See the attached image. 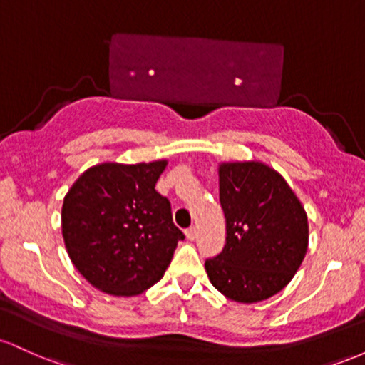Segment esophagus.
<instances>
[{
  "instance_id": "obj_1",
  "label": "esophagus",
  "mask_w": 365,
  "mask_h": 365,
  "mask_svg": "<svg viewBox=\"0 0 365 365\" xmlns=\"http://www.w3.org/2000/svg\"><path fill=\"white\" fill-rule=\"evenodd\" d=\"M185 235H187L188 240H195V238H197V230L194 228V226H190V228H188L187 232H185Z\"/></svg>"
}]
</instances>
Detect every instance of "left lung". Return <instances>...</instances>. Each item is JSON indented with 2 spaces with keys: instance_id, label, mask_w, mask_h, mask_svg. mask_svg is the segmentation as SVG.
Wrapping results in <instances>:
<instances>
[{
  "instance_id": "8db88e82",
  "label": "left lung",
  "mask_w": 365,
  "mask_h": 365,
  "mask_svg": "<svg viewBox=\"0 0 365 365\" xmlns=\"http://www.w3.org/2000/svg\"><path fill=\"white\" fill-rule=\"evenodd\" d=\"M226 244L206 261L212 287L254 304L282 292L309 245L305 209L278 171L257 161L220 165Z\"/></svg>"
}]
</instances>
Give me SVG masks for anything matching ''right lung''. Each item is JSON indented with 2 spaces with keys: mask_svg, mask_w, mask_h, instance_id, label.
Here are the masks:
<instances>
[{
  "mask_svg": "<svg viewBox=\"0 0 365 365\" xmlns=\"http://www.w3.org/2000/svg\"><path fill=\"white\" fill-rule=\"evenodd\" d=\"M166 161L103 163L78 177L61 207V233L73 266L92 287L132 297L158 283L185 235L156 190Z\"/></svg>",
  "mask_w": 365,
  "mask_h": 365,
  "instance_id": "add662e5",
  "label": "right lung"
}]
</instances>
